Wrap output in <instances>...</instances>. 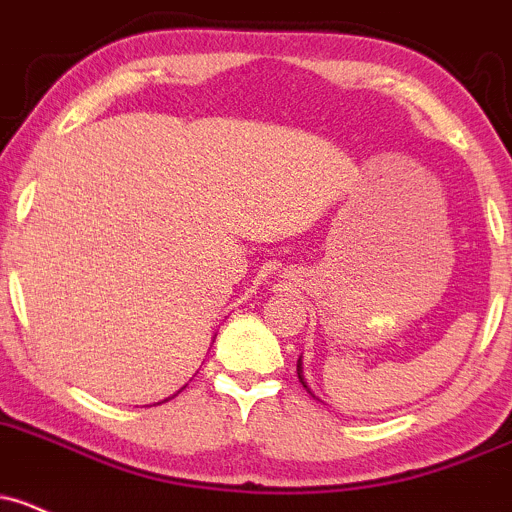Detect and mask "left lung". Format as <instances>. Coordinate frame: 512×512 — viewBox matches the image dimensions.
Returning a JSON list of instances; mask_svg holds the SVG:
<instances>
[{"label": "left lung", "mask_w": 512, "mask_h": 512, "mask_svg": "<svg viewBox=\"0 0 512 512\" xmlns=\"http://www.w3.org/2000/svg\"><path fill=\"white\" fill-rule=\"evenodd\" d=\"M297 376H299V381H302L304 389H307V381H304V376H302V364H297ZM307 391H309V389H307Z\"/></svg>", "instance_id": "1"}]
</instances>
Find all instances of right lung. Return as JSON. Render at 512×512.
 <instances>
[{"instance_id":"add662e5","label":"right lung","mask_w":512,"mask_h":512,"mask_svg":"<svg viewBox=\"0 0 512 512\" xmlns=\"http://www.w3.org/2000/svg\"><path fill=\"white\" fill-rule=\"evenodd\" d=\"M165 401H168V399H165ZM160 404H163V401H160ZM153 406H156V404H153Z\"/></svg>"}]
</instances>
